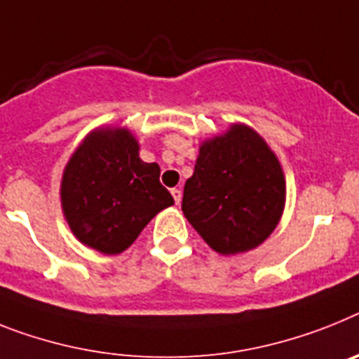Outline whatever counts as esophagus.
I'll return each mask as SVG.
<instances>
[{
	"label": "esophagus",
	"instance_id": "34e87169",
	"mask_svg": "<svg viewBox=\"0 0 359 359\" xmlns=\"http://www.w3.org/2000/svg\"><path fill=\"white\" fill-rule=\"evenodd\" d=\"M171 195L175 198V204H180V201H182V191L179 188H173L171 189Z\"/></svg>",
	"mask_w": 359,
	"mask_h": 359
}]
</instances>
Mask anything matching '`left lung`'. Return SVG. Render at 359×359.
<instances>
[{
	"mask_svg": "<svg viewBox=\"0 0 359 359\" xmlns=\"http://www.w3.org/2000/svg\"><path fill=\"white\" fill-rule=\"evenodd\" d=\"M285 201L287 182L276 153L255 129L231 123L198 146L182 212L217 254L237 255L272 236Z\"/></svg>",
	"mask_w": 359,
	"mask_h": 359,
	"instance_id": "left-lung-1",
	"label": "left lung"
}]
</instances>
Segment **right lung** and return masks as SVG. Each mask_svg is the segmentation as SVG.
Returning a JSON list of instances; mask_svg holds the SVG:
<instances>
[{"label": "right lung", "instance_id": "add662e5", "mask_svg": "<svg viewBox=\"0 0 359 359\" xmlns=\"http://www.w3.org/2000/svg\"><path fill=\"white\" fill-rule=\"evenodd\" d=\"M138 149L128 128L100 126L63 168V217L72 236L100 254H122L156 213L173 204L158 180V164L144 162Z\"/></svg>", "mask_w": 359, "mask_h": 359}]
</instances>
